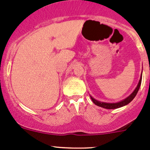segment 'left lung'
Listing matches in <instances>:
<instances>
[{
  "mask_svg": "<svg viewBox=\"0 0 150 150\" xmlns=\"http://www.w3.org/2000/svg\"><path fill=\"white\" fill-rule=\"evenodd\" d=\"M142 75L140 77V80H139V82L138 85H137V88H135V90L133 91V93H131V95L128 96L127 98H125V99L123 100L120 101V102H117V103H107V102H99V101L96 100L95 99H93L91 96V99L92 102H93L96 105L99 106V107H103V108L105 109H109V110H112V109H117V108H120V107H123V106L127 105L128 104H129L133 99H134L136 96H137V93L139 91V89L141 83H142Z\"/></svg>",
  "mask_w": 150,
  "mask_h": 150,
  "instance_id": "obj_1",
  "label": "left lung"
}]
</instances>
